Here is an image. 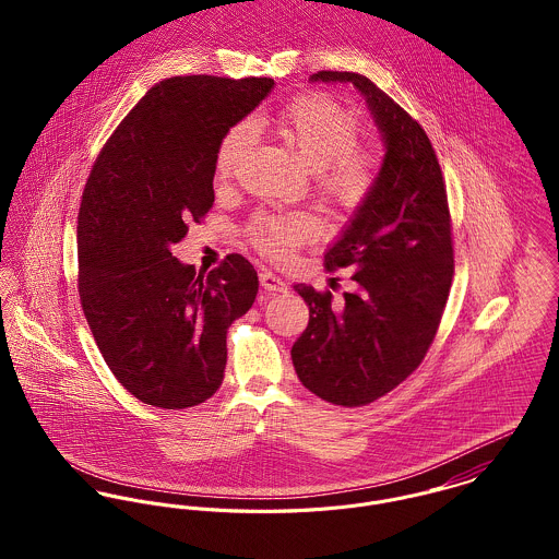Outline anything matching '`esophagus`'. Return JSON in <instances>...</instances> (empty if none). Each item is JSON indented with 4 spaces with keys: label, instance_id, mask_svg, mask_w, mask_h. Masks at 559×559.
<instances>
[{
    "label": "esophagus",
    "instance_id": "esophagus-1",
    "mask_svg": "<svg viewBox=\"0 0 559 559\" xmlns=\"http://www.w3.org/2000/svg\"><path fill=\"white\" fill-rule=\"evenodd\" d=\"M260 286L271 295V293H284L288 286L282 277H277L273 271H262L260 273Z\"/></svg>",
    "mask_w": 559,
    "mask_h": 559
}]
</instances>
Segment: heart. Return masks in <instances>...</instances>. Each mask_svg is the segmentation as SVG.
I'll return each instance as SVG.
<instances>
[{
	"mask_svg": "<svg viewBox=\"0 0 559 559\" xmlns=\"http://www.w3.org/2000/svg\"><path fill=\"white\" fill-rule=\"evenodd\" d=\"M275 133L314 171L317 187L331 202L353 209L372 191L379 157L359 148L361 122L355 111L326 96H301L271 118ZM253 142V129L239 122L219 142L215 169L228 178ZM319 224L310 215H260L249 226V239L271 258H286L293 247L314 239Z\"/></svg>",
	"mask_w": 559,
	"mask_h": 559,
	"instance_id": "heart-1",
	"label": "heart"
}]
</instances>
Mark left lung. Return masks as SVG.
Segmentation results:
<instances>
[{
  "label": "left lung",
  "instance_id": "1",
  "mask_svg": "<svg viewBox=\"0 0 559 559\" xmlns=\"http://www.w3.org/2000/svg\"><path fill=\"white\" fill-rule=\"evenodd\" d=\"M310 81L350 83L385 146L372 191L324 253L329 271L355 269V290L333 304L331 293L295 286L310 308L290 350L299 381L331 404L361 406L400 385L435 340L454 275L450 209L426 131L394 98L357 73Z\"/></svg>",
  "mask_w": 559,
  "mask_h": 559
}]
</instances>
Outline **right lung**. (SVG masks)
Masks as SVG:
<instances>
[{"label": "right lung", "instance_id": "add662e5", "mask_svg": "<svg viewBox=\"0 0 559 559\" xmlns=\"http://www.w3.org/2000/svg\"><path fill=\"white\" fill-rule=\"evenodd\" d=\"M273 85L159 81L92 165L78 217L81 308L114 377L146 404L195 406L224 381L226 333L253 306L258 273L230 253L204 277L174 258L171 245L215 202L222 138Z\"/></svg>", "mask_w": 559, "mask_h": 559}]
</instances>
